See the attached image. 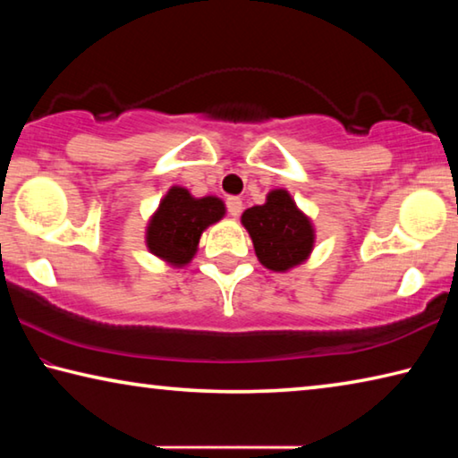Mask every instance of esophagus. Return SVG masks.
I'll return each mask as SVG.
<instances>
[{"label": "esophagus", "mask_w": 458, "mask_h": 458, "mask_svg": "<svg viewBox=\"0 0 458 458\" xmlns=\"http://www.w3.org/2000/svg\"><path fill=\"white\" fill-rule=\"evenodd\" d=\"M226 210L232 218H238L240 212H242V199L240 198H228L226 199Z\"/></svg>", "instance_id": "34e87169"}]
</instances>
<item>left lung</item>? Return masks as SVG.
Returning <instances> with one entry per match:
<instances>
[{
  "label": "left lung",
  "mask_w": 458,
  "mask_h": 458,
  "mask_svg": "<svg viewBox=\"0 0 458 458\" xmlns=\"http://www.w3.org/2000/svg\"><path fill=\"white\" fill-rule=\"evenodd\" d=\"M242 224L250 234L259 260L270 270H289L303 262L313 248V226L294 206L289 193L275 190L267 204L248 208Z\"/></svg>",
  "instance_id": "8db88e82"
}]
</instances>
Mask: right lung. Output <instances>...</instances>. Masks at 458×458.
Masks as SVG:
<instances>
[{"instance_id":"add662e5","label":"right lung","mask_w":458,"mask_h":458,"mask_svg":"<svg viewBox=\"0 0 458 458\" xmlns=\"http://www.w3.org/2000/svg\"><path fill=\"white\" fill-rule=\"evenodd\" d=\"M218 198H191L188 190L172 188L147 226V246L175 267L188 265L196 254L201 232L224 216Z\"/></svg>"}]
</instances>
